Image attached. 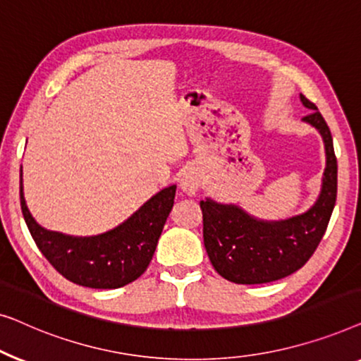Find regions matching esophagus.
<instances>
[{"label":"esophagus","instance_id":"34e87169","mask_svg":"<svg viewBox=\"0 0 361 361\" xmlns=\"http://www.w3.org/2000/svg\"><path fill=\"white\" fill-rule=\"evenodd\" d=\"M201 186V173L200 170L195 169V166H190L181 173L180 178V188L183 192H186L188 196L196 195V191L200 190Z\"/></svg>","mask_w":361,"mask_h":361}]
</instances>
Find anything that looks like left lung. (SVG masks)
Here are the masks:
<instances>
[{
	"instance_id": "8db88e82",
	"label": "left lung",
	"mask_w": 361,
	"mask_h": 361,
	"mask_svg": "<svg viewBox=\"0 0 361 361\" xmlns=\"http://www.w3.org/2000/svg\"><path fill=\"white\" fill-rule=\"evenodd\" d=\"M299 98L311 109L302 121L317 129L326 149V170L316 202L289 219L263 221L235 204H222L211 197L201 201L207 257L214 270L232 283H270L298 271L316 252L331 221L337 200V159L331 129L316 104L304 94Z\"/></svg>"
}]
</instances>
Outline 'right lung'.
<instances>
[{
    "label": "right lung",
    "mask_w": 361,
    "mask_h": 361,
    "mask_svg": "<svg viewBox=\"0 0 361 361\" xmlns=\"http://www.w3.org/2000/svg\"><path fill=\"white\" fill-rule=\"evenodd\" d=\"M19 185L24 221L42 255L67 280L94 289L123 288L147 270L176 192V185L166 186L114 229L75 237L37 224L24 200L23 166Z\"/></svg>",
    "instance_id": "1"
}]
</instances>
